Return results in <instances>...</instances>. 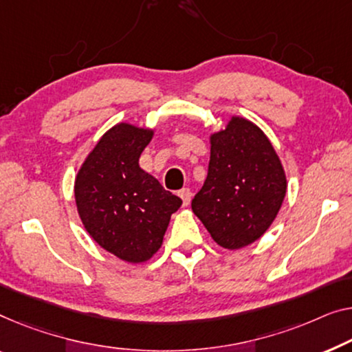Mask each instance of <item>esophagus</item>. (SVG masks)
<instances>
[{
	"label": "esophagus",
	"instance_id": "1",
	"mask_svg": "<svg viewBox=\"0 0 352 352\" xmlns=\"http://www.w3.org/2000/svg\"><path fill=\"white\" fill-rule=\"evenodd\" d=\"M178 196L182 197V201H183V206H190V202H191V197H192V192H191V190L190 188H183V190L178 192Z\"/></svg>",
	"mask_w": 352,
	"mask_h": 352
}]
</instances>
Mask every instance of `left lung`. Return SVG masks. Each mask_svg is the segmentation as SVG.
Listing matches in <instances>:
<instances>
[{
    "label": "left lung",
    "mask_w": 352,
    "mask_h": 352,
    "mask_svg": "<svg viewBox=\"0 0 352 352\" xmlns=\"http://www.w3.org/2000/svg\"><path fill=\"white\" fill-rule=\"evenodd\" d=\"M286 188L285 169L267 135L250 120L232 117L210 135L208 174L191 207L214 242L240 250L270 228Z\"/></svg>",
    "instance_id": "1"
}]
</instances>
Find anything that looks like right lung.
<instances>
[{
    "instance_id": "1",
    "label": "right lung",
    "mask_w": 352,
    "mask_h": 352,
    "mask_svg": "<svg viewBox=\"0 0 352 352\" xmlns=\"http://www.w3.org/2000/svg\"><path fill=\"white\" fill-rule=\"evenodd\" d=\"M153 129L118 123L99 139L77 172L74 196L83 228L99 246L139 264L161 248L182 199L140 169Z\"/></svg>"
}]
</instances>
